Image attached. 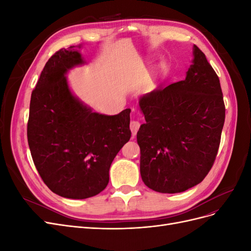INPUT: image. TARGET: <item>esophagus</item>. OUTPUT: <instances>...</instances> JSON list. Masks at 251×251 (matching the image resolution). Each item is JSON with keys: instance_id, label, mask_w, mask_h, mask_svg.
Instances as JSON below:
<instances>
[{"instance_id": "obj_1", "label": "esophagus", "mask_w": 251, "mask_h": 251, "mask_svg": "<svg viewBox=\"0 0 251 251\" xmlns=\"http://www.w3.org/2000/svg\"><path fill=\"white\" fill-rule=\"evenodd\" d=\"M139 126H140V124L138 123V121H135V120H132V121H131L130 128H131V132H132L133 137H135V135L137 134V132H138V130H139Z\"/></svg>"}]
</instances>
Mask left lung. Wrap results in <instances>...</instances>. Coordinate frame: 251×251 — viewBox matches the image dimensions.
<instances>
[{"mask_svg": "<svg viewBox=\"0 0 251 251\" xmlns=\"http://www.w3.org/2000/svg\"><path fill=\"white\" fill-rule=\"evenodd\" d=\"M184 80L144 94L146 119L137 133L140 174L158 193L185 192L206 177L218 153L225 120L220 80L194 45Z\"/></svg>", "mask_w": 251, "mask_h": 251, "instance_id": "8db88e82", "label": "left lung"}]
</instances>
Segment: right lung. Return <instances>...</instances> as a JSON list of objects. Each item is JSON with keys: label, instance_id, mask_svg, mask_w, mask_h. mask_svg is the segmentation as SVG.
Masks as SVG:
<instances>
[{"label": "right lung", "instance_id": "obj_1", "mask_svg": "<svg viewBox=\"0 0 251 251\" xmlns=\"http://www.w3.org/2000/svg\"><path fill=\"white\" fill-rule=\"evenodd\" d=\"M85 64L74 46L49 58L32 91L27 126L40 176L53 193L69 199L102 192L114 158L131 138L130 109L103 115L71 92L66 74Z\"/></svg>", "mask_w": 251, "mask_h": 251}]
</instances>
